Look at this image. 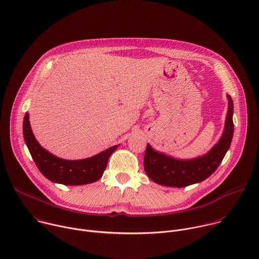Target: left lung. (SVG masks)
<instances>
[{
	"mask_svg": "<svg viewBox=\"0 0 259 259\" xmlns=\"http://www.w3.org/2000/svg\"><path fill=\"white\" fill-rule=\"evenodd\" d=\"M229 107L225 130L219 142L204 155L193 159H176L157 152L147 144L144 153V169L155 183L168 187H186L207 179L222 162L233 138V101L228 95Z\"/></svg>",
	"mask_w": 259,
	"mask_h": 259,
	"instance_id": "obj_1",
	"label": "left lung"
}]
</instances>
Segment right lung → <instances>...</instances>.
Instances as JSON below:
<instances>
[{"label": "right lung", "mask_w": 259, "mask_h": 259, "mask_svg": "<svg viewBox=\"0 0 259 259\" xmlns=\"http://www.w3.org/2000/svg\"><path fill=\"white\" fill-rule=\"evenodd\" d=\"M23 136L40 173L50 181L63 185H84L98 181L104 174L109 157L119 146H112L97 155L84 159L67 160L59 158L42 148L36 141L27 113L23 120Z\"/></svg>", "instance_id": "right-lung-1"}]
</instances>
